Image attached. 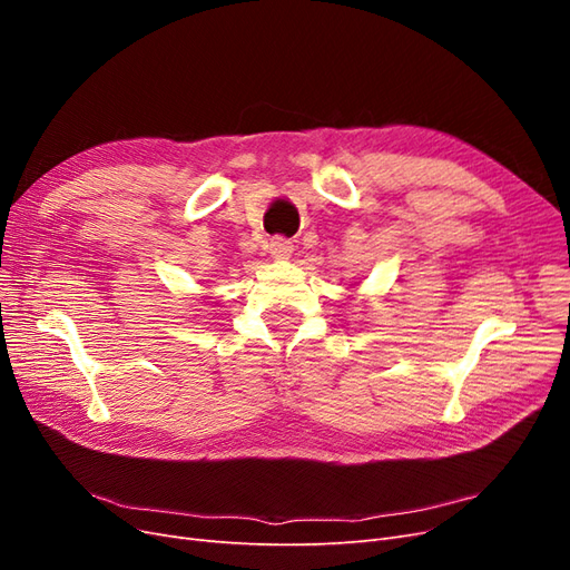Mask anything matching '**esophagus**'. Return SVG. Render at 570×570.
<instances>
[{
    "instance_id": "obj_1",
    "label": "esophagus",
    "mask_w": 570,
    "mask_h": 570,
    "mask_svg": "<svg viewBox=\"0 0 570 570\" xmlns=\"http://www.w3.org/2000/svg\"><path fill=\"white\" fill-rule=\"evenodd\" d=\"M292 249H295V247H292V243L285 237H273L268 243V252H271L273 258H287L292 254Z\"/></svg>"
}]
</instances>
